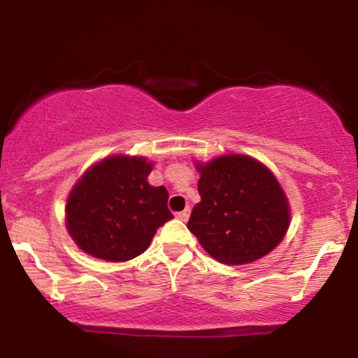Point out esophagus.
Segmentation results:
<instances>
[{"label": "esophagus", "mask_w": 358, "mask_h": 358, "mask_svg": "<svg viewBox=\"0 0 358 358\" xmlns=\"http://www.w3.org/2000/svg\"><path fill=\"white\" fill-rule=\"evenodd\" d=\"M188 217H190V208H185V210L176 213V219H180V220H183V222H187Z\"/></svg>", "instance_id": "34e87169"}]
</instances>
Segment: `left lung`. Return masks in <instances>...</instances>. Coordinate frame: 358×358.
Wrapping results in <instances>:
<instances>
[{"mask_svg": "<svg viewBox=\"0 0 358 358\" xmlns=\"http://www.w3.org/2000/svg\"><path fill=\"white\" fill-rule=\"evenodd\" d=\"M202 202L188 231L224 264H245L269 254L289 225V207L278 180L245 155H227L196 166Z\"/></svg>", "mask_w": 358, "mask_h": 358, "instance_id": "obj_1", "label": "left lung"}]
</instances>
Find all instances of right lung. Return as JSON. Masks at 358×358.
<instances>
[{"instance_id": "1", "label": "right lung", "mask_w": 358, "mask_h": 358, "mask_svg": "<svg viewBox=\"0 0 358 358\" xmlns=\"http://www.w3.org/2000/svg\"><path fill=\"white\" fill-rule=\"evenodd\" d=\"M151 168L145 158L110 156L77 182L65 217L69 234L84 252L110 262L129 261L173 219L166 188L148 183Z\"/></svg>"}]
</instances>
